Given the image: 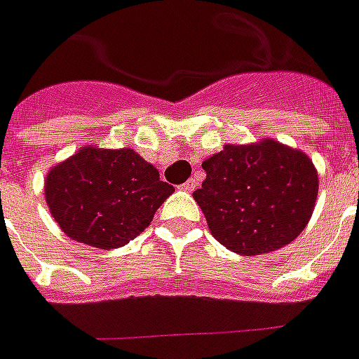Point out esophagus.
<instances>
[{"mask_svg": "<svg viewBox=\"0 0 359 359\" xmlns=\"http://www.w3.org/2000/svg\"><path fill=\"white\" fill-rule=\"evenodd\" d=\"M195 187H196V180H187V182L180 185V189L187 191V193H191V191L195 189Z\"/></svg>", "mask_w": 359, "mask_h": 359, "instance_id": "esophagus-1", "label": "esophagus"}]
</instances>
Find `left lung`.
Wrapping results in <instances>:
<instances>
[{
    "label": "left lung",
    "instance_id": "8db88e82",
    "mask_svg": "<svg viewBox=\"0 0 359 359\" xmlns=\"http://www.w3.org/2000/svg\"><path fill=\"white\" fill-rule=\"evenodd\" d=\"M206 180L193 198L219 244L241 255L287 246L311 221L318 170L311 157L272 138L227 144L202 163Z\"/></svg>",
    "mask_w": 359,
    "mask_h": 359
}]
</instances>
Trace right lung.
I'll list each match as a JSON object with an SVG mask.
<instances>
[{
	"instance_id": "1",
	"label": "right lung",
	"mask_w": 359,
	"mask_h": 359,
	"mask_svg": "<svg viewBox=\"0 0 359 359\" xmlns=\"http://www.w3.org/2000/svg\"><path fill=\"white\" fill-rule=\"evenodd\" d=\"M172 193L158 170L128 147L85 145L45 177V201L62 233L100 250L144 233Z\"/></svg>"
}]
</instances>
